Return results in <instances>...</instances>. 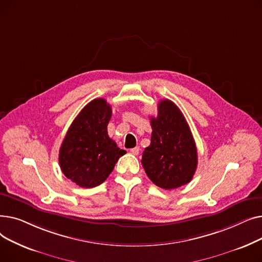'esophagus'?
<instances>
[{"instance_id": "obj_1", "label": "esophagus", "mask_w": 262, "mask_h": 262, "mask_svg": "<svg viewBox=\"0 0 262 262\" xmlns=\"http://www.w3.org/2000/svg\"><path fill=\"white\" fill-rule=\"evenodd\" d=\"M139 152H140V147H139V146H136V147L130 148V153H132L133 155H138Z\"/></svg>"}]
</instances>
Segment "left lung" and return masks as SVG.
Returning <instances> with one entry per match:
<instances>
[{
	"mask_svg": "<svg viewBox=\"0 0 262 262\" xmlns=\"http://www.w3.org/2000/svg\"><path fill=\"white\" fill-rule=\"evenodd\" d=\"M152 138L142 154V166L156 186L171 190L188 184L198 167V150L188 123L172 101L158 104L150 117Z\"/></svg>",
	"mask_w": 262,
	"mask_h": 262,
	"instance_id": "left-lung-1",
	"label": "left lung"
}]
</instances>
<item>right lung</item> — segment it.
Masks as SVG:
<instances>
[{
	"label": "right lung",
	"instance_id": "1",
	"mask_svg": "<svg viewBox=\"0 0 262 262\" xmlns=\"http://www.w3.org/2000/svg\"><path fill=\"white\" fill-rule=\"evenodd\" d=\"M112 106L104 99L88 103L69 127L59 149V166L67 178L81 188L106 181L126 150L109 138Z\"/></svg>",
	"mask_w": 262,
	"mask_h": 262
}]
</instances>
